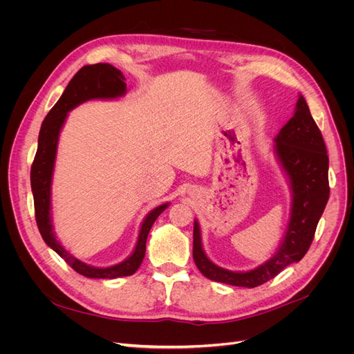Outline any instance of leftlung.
<instances>
[{"label":"left lung","instance_id":"obj_1","mask_svg":"<svg viewBox=\"0 0 354 354\" xmlns=\"http://www.w3.org/2000/svg\"><path fill=\"white\" fill-rule=\"evenodd\" d=\"M275 153L283 163L292 189L291 216L283 244L267 263L247 272H234L215 266L201 244V230L194 224V261L209 280L254 288L299 263L308 251L319 221L327 205L328 156L323 135L314 122L306 99L300 95L295 113L275 138Z\"/></svg>","mask_w":354,"mask_h":354}]
</instances>
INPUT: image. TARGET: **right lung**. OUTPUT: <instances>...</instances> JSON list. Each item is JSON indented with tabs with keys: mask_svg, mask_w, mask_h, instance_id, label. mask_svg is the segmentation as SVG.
Masks as SVG:
<instances>
[{
	"mask_svg": "<svg viewBox=\"0 0 354 354\" xmlns=\"http://www.w3.org/2000/svg\"><path fill=\"white\" fill-rule=\"evenodd\" d=\"M124 80L122 71L107 63L82 67L67 84L59 102L53 106L46 116L40 129L39 147H37V153L31 165V191L34 196L35 221L44 243L57 252L74 271L88 278H118L136 272L143 261L149 231H151L156 218L169 205V203H163V205L151 211L140 227L133 254L123 263L107 268H96L82 263L80 259L62 247L53 231L50 216L51 176L55 152H57L59 135L67 118V111L90 99H115L123 96L126 91Z\"/></svg>",
	"mask_w": 354,
	"mask_h": 354,
	"instance_id": "obj_1",
	"label": "right lung"
}]
</instances>
